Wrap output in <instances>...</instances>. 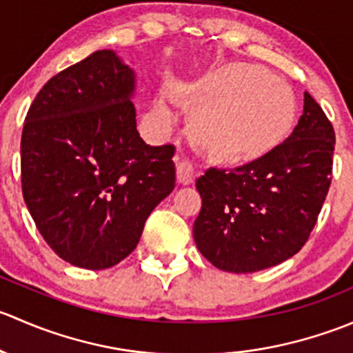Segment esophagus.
Returning a JSON list of instances; mask_svg holds the SVG:
<instances>
[{"label":"esophagus","instance_id":"34e87169","mask_svg":"<svg viewBox=\"0 0 353 353\" xmlns=\"http://www.w3.org/2000/svg\"><path fill=\"white\" fill-rule=\"evenodd\" d=\"M176 176H177V183L181 186H188V184H193L194 183V170L193 165L186 160L177 163V169H176Z\"/></svg>","mask_w":353,"mask_h":353}]
</instances>
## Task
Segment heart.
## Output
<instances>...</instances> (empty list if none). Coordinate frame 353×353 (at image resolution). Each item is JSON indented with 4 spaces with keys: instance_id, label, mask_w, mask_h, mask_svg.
Instances as JSON below:
<instances>
[{
    "instance_id": "obj_1",
    "label": "heart",
    "mask_w": 353,
    "mask_h": 353,
    "mask_svg": "<svg viewBox=\"0 0 353 353\" xmlns=\"http://www.w3.org/2000/svg\"><path fill=\"white\" fill-rule=\"evenodd\" d=\"M191 116L194 141L225 162H248L275 148L297 114L294 90L283 78L254 65H227L176 90ZM160 116L172 123L167 97L157 101Z\"/></svg>"
}]
</instances>
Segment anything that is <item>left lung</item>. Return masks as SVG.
Segmentation results:
<instances>
[{"label":"left lung","mask_w":353,"mask_h":353,"mask_svg":"<svg viewBox=\"0 0 353 353\" xmlns=\"http://www.w3.org/2000/svg\"><path fill=\"white\" fill-rule=\"evenodd\" d=\"M334 131L304 92L290 137L259 159L230 170L208 169L196 181L201 212L193 237L219 270L252 273L301 251L328 194Z\"/></svg>","instance_id":"obj_1"}]
</instances>
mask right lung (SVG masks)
Instances as JSON below:
<instances>
[{
  "mask_svg": "<svg viewBox=\"0 0 353 353\" xmlns=\"http://www.w3.org/2000/svg\"><path fill=\"white\" fill-rule=\"evenodd\" d=\"M134 92L133 68L102 49L52 77L25 117L23 199L46 243L78 268L130 256L176 186L174 147L141 140Z\"/></svg>",
  "mask_w": 353,
  "mask_h": 353,
  "instance_id": "right-lung-1",
  "label": "right lung"
}]
</instances>
